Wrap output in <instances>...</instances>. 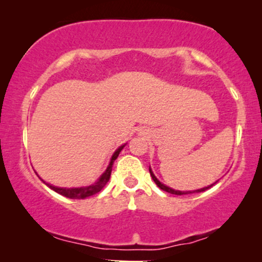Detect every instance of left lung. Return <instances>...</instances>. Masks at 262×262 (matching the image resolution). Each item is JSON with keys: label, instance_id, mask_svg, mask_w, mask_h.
<instances>
[{"label": "left lung", "instance_id": "8db88e82", "mask_svg": "<svg viewBox=\"0 0 262 262\" xmlns=\"http://www.w3.org/2000/svg\"><path fill=\"white\" fill-rule=\"evenodd\" d=\"M149 171H150V175H151V177H152V180H154V182L156 183V185H158V187H160L162 191H166V192H169V193H172V194H177V196H181V194H191V193H198V192H203V191H206V189H208V188H210L212 187L213 185H214V183H213V185H210V186H208V187H204V188H201V189H196V191H176V189H172V188H170V187H167V186H165V185H162V183L159 181L158 179H156L155 177V175L154 173H152V171L149 169Z\"/></svg>", "mask_w": 262, "mask_h": 262}]
</instances>
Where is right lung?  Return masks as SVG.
Wrapping results in <instances>:
<instances>
[{"label": "right lung", "mask_w": 262, "mask_h": 262, "mask_svg": "<svg viewBox=\"0 0 262 262\" xmlns=\"http://www.w3.org/2000/svg\"><path fill=\"white\" fill-rule=\"evenodd\" d=\"M123 148H124V145H122L121 148H118L116 150V152L113 154L112 159H111V162H110V165H108L107 170L104 171L103 175L100 177V180H98L96 183H93L92 186H87V187H80V188H60V187H54V186L48 185V183L47 185L49 186L52 189H54L55 192H58L59 194H61V196H65L68 198H74V200H82V198L93 196V194L98 193V192H100L101 189L106 186V183L108 182V180H110V177H111V172H112L113 162L117 158H118L119 152L122 151Z\"/></svg>", "instance_id": "right-lung-1"}]
</instances>
